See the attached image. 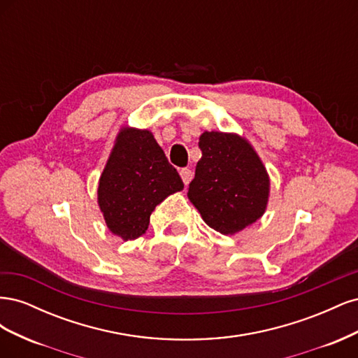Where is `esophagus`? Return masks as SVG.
Instances as JSON below:
<instances>
[{"mask_svg": "<svg viewBox=\"0 0 358 358\" xmlns=\"http://www.w3.org/2000/svg\"><path fill=\"white\" fill-rule=\"evenodd\" d=\"M179 175H180L183 183H185V185H188V183H189L191 179H192V176H194V173H192L191 169H180Z\"/></svg>", "mask_w": 358, "mask_h": 358, "instance_id": "1", "label": "esophagus"}]
</instances>
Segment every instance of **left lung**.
I'll return each instance as SVG.
<instances>
[{
    "mask_svg": "<svg viewBox=\"0 0 358 358\" xmlns=\"http://www.w3.org/2000/svg\"><path fill=\"white\" fill-rule=\"evenodd\" d=\"M201 158L189 183L188 199L201 218L221 234H234L263 216L268 200V175L245 138L204 131Z\"/></svg>",
    "mask_w": 358,
    "mask_h": 358,
    "instance_id": "1",
    "label": "left lung"
}]
</instances>
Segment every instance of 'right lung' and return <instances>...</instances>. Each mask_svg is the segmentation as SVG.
<instances>
[{
    "label": "right lung",
    "mask_w": 358,
    "mask_h": 358,
    "mask_svg": "<svg viewBox=\"0 0 358 358\" xmlns=\"http://www.w3.org/2000/svg\"><path fill=\"white\" fill-rule=\"evenodd\" d=\"M180 189L179 173L152 133L121 129L99 183V204L109 230L124 241L137 239L148 230L155 206Z\"/></svg>",
    "instance_id": "right-lung-1"
}]
</instances>
